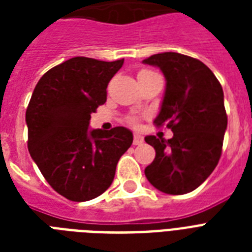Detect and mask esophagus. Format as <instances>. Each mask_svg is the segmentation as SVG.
Wrapping results in <instances>:
<instances>
[{
  "instance_id": "1",
  "label": "esophagus",
  "mask_w": 252,
  "mask_h": 252,
  "mask_svg": "<svg viewBox=\"0 0 252 252\" xmlns=\"http://www.w3.org/2000/svg\"><path fill=\"white\" fill-rule=\"evenodd\" d=\"M144 142V138L140 136V134H134L133 136V145H141Z\"/></svg>"
}]
</instances>
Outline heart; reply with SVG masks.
I'll use <instances>...</instances> for the list:
<instances>
[{
  "mask_svg": "<svg viewBox=\"0 0 252 252\" xmlns=\"http://www.w3.org/2000/svg\"><path fill=\"white\" fill-rule=\"evenodd\" d=\"M154 74H157V73L152 72L149 69H141L140 72H138L137 77L138 78H142V77H148V76H154ZM130 124H133V126H137V118H134V116H129V118L126 119Z\"/></svg>",
  "mask_w": 252,
  "mask_h": 252,
  "instance_id": "obj_1",
  "label": "heart"
}]
</instances>
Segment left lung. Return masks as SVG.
I'll list each match as a JSON object with an SVG mask.
<instances>
[{
    "label": "left lung",
    "instance_id": "left-lung-1",
    "mask_svg": "<svg viewBox=\"0 0 252 252\" xmlns=\"http://www.w3.org/2000/svg\"><path fill=\"white\" fill-rule=\"evenodd\" d=\"M144 63L165 74V96L154 124L174 133L170 140L145 137L156 149L145 176L159 191L184 195L211 175L222 153L227 126L222 87L211 69L193 57L163 52Z\"/></svg>",
    "mask_w": 252,
    "mask_h": 252
}]
</instances>
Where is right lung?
<instances>
[{"label":"right lung","mask_w":252,"mask_h":252,"mask_svg":"<svg viewBox=\"0 0 252 252\" xmlns=\"http://www.w3.org/2000/svg\"><path fill=\"white\" fill-rule=\"evenodd\" d=\"M124 59L73 57L41 77L26 111L29 152L49 186L72 201L102 195L119 159L133 142L124 126L89 130L91 114L107 100V86Z\"/></svg>","instance_id":"right-lung-1"}]
</instances>
